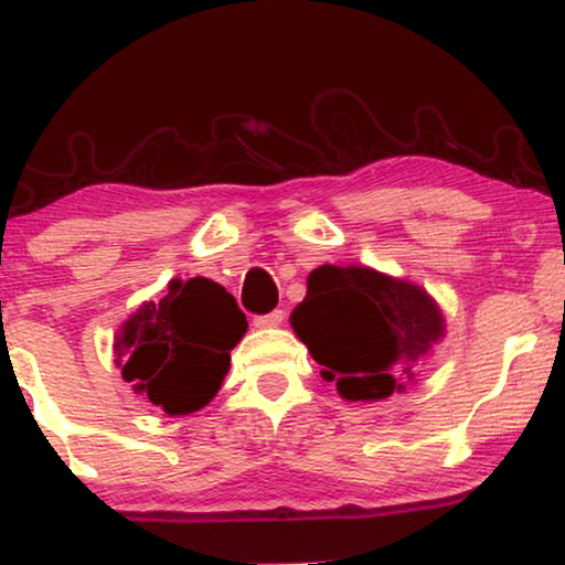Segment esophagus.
<instances>
[{"mask_svg": "<svg viewBox=\"0 0 565 565\" xmlns=\"http://www.w3.org/2000/svg\"><path fill=\"white\" fill-rule=\"evenodd\" d=\"M282 319H285V311L282 309H275V311H269V313H259V317H254V327H259V329L277 327V324H282Z\"/></svg>", "mask_w": 565, "mask_h": 565, "instance_id": "34e87169", "label": "esophagus"}]
</instances>
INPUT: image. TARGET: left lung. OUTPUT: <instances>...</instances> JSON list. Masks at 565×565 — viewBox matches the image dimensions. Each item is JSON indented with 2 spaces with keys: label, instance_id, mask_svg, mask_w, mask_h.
Segmentation results:
<instances>
[{
  "label": "left lung",
  "instance_id": "8db88e82",
  "mask_svg": "<svg viewBox=\"0 0 565 565\" xmlns=\"http://www.w3.org/2000/svg\"><path fill=\"white\" fill-rule=\"evenodd\" d=\"M292 329L350 402L402 390L399 376L444 334L438 306L417 285L369 267L324 265L309 275V292L292 311Z\"/></svg>",
  "mask_w": 565,
  "mask_h": 565
}]
</instances>
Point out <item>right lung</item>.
<instances>
[{
    "label": "right lung",
    "mask_w": 565,
    "mask_h": 565,
    "mask_svg": "<svg viewBox=\"0 0 565 565\" xmlns=\"http://www.w3.org/2000/svg\"><path fill=\"white\" fill-rule=\"evenodd\" d=\"M246 327L236 298L217 282L173 280L116 337L121 376L168 415L194 413L217 394Z\"/></svg>",
    "instance_id": "add662e5"
}]
</instances>
